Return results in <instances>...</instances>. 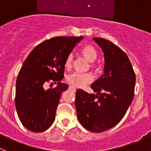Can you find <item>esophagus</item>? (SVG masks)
<instances>
[{
    "label": "esophagus",
    "instance_id": "obj_1",
    "mask_svg": "<svg viewBox=\"0 0 151 151\" xmlns=\"http://www.w3.org/2000/svg\"><path fill=\"white\" fill-rule=\"evenodd\" d=\"M69 88H73V89H74V90H76L75 87H73V86H70V87H69Z\"/></svg>",
    "mask_w": 151,
    "mask_h": 151
}]
</instances>
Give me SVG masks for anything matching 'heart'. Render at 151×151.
<instances>
[{"label":"heart","instance_id":"1","mask_svg":"<svg viewBox=\"0 0 151 151\" xmlns=\"http://www.w3.org/2000/svg\"><path fill=\"white\" fill-rule=\"evenodd\" d=\"M81 53L89 62H91V66L93 69H97V65L94 63L98 57L97 49L94 46L91 45H86L81 48ZM73 54H68L64 61V66L66 69H70L73 64ZM66 80L70 85L76 88H83L84 86L90 83L93 80V76L91 73H73L69 75L66 77Z\"/></svg>","mask_w":151,"mask_h":151}]
</instances>
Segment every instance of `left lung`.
<instances>
[{
	"mask_svg": "<svg viewBox=\"0 0 151 151\" xmlns=\"http://www.w3.org/2000/svg\"><path fill=\"white\" fill-rule=\"evenodd\" d=\"M104 55V73L91 85L97 94L82 89L76 93L77 117L91 132H102L122 120L133 101L135 73L129 57L111 41L93 38Z\"/></svg>",
	"mask_w": 151,
	"mask_h": 151,
	"instance_id": "8db88e82",
	"label": "left lung"
}]
</instances>
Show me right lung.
<instances>
[{"label": "right lung", "instance_id": "obj_1", "mask_svg": "<svg viewBox=\"0 0 151 151\" xmlns=\"http://www.w3.org/2000/svg\"><path fill=\"white\" fill-rule=\"evenodd\" d=\"M83 37H55L41 42L24 61L16 84L15 105L24 127L42 132L51 126L61 94L69 88L60 82L64 77V61ZM58 82L47 90V83Z\"/></svg>", "mask_w": 151, "mask_h": 151}]
</instances>
